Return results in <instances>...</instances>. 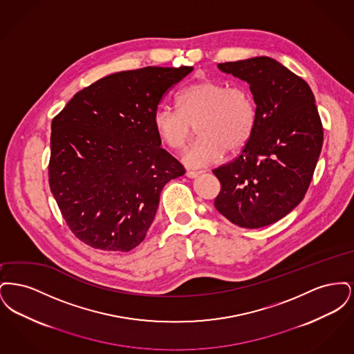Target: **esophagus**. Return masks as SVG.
Masks as SVG:
<instances>
[{"instance_id": "1", "label": "esophagus", "mask_w": 354, "mask_h": 354, "mask_svg": "<svg viewBox=\"0 0 354 354\" xmlns=\"http://www.w3.org/2000/svg\"><path fill=\"white\" fill-rule=\"evenodd\" d=\"M187 178H189V179H195V178H198L199 175H202V171H187Z\"/></svg>"}]
</instances>
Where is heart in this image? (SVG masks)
<instances>
[{"mask_svg": "<svg viewBox=\"0 0 354 354\" xmlns=\"http://www.w3.org/2000/svg\"><path fill=\"white\" fill-rule=\"evenodd\" d=\"M178 107L160 106L153 114V129L159 139L174 150L182 149L199 124L201 139L182 153L189 169L208 167L223 158L225 150L239 151L252 136L256 104L243 86L203 80L187 86L178 95Z\"/></svg>", "mask_w": 354, "mask_h": 354, "instance_id": "heart-1", "label": "heart"}]
</instances>
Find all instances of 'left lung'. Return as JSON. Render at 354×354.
Listing matches in <instances>:
<instances>
[{"mask_svg": "<svg viewBox=\"0 0 354 354\" xmlns=\"http://www.w3.org/2000/svg\"><path fill=\"white\" fill-rule=\"evenodd\" d=\"M250 84L256 124L241 153L212 172L221 183L220 214L243 228L286 216L310 185L322 147L315 95L303 78L270 57L218 65Z\"/></svg>", "mask_w": 354, "mask_h": 354, "instance_id": "left-lung-1", "label": "left lung"}]
</instances>
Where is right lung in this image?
I'll return each mask as SVG.
<instances>
[{"label":"right lung","mask_w":354,"mask_h":354,"mask_svg":"<svg viewBox=\"0 0 354 354\" xmlns=\"http://www.w3.org/2000/svg\"><path fill=\"white\" fill-rule=\"evenodd\" d=\"M191 71L149 66L107 75L77 93L53 119L51 194L87 245L119 252L139 245L163 187L185 174L160 147L153 114Z\"/></svg>","instance_id":"obj_1"}]
</instances>
